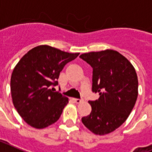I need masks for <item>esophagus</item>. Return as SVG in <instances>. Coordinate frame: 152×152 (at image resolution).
<instances>
[{
    "label": "esophagus",
    "mask_w": 152,
    "mask_h": 152,
    "mask_svg": "<svg viewBox=\"0 0 152 152\" xmlns=\"http://www.w3.org/2000/svg\"><path fill=\"white\" fill-rule=\"evenodd\" d=\"M74 101H75V103H76V104H80L81 102L83 101V99H74Z\"/></svg>",
    "instance_id": "obj_1"
}]
</instances>
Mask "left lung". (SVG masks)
<instances>
[{
  "mask_svg": "<svg viewBox=\"0 0 152 152\" xmlns=\"http://www.w3.org/2000/svg\"><path fill=\"white\" fill-rule=\"evenodd\" d=\"M80 58L92 68L93 92L99 99L89 100L91 112L81 119L96 135H106L120 127L129 116L138 96L137 74L127 58L107 49L84 53Z\"/></svg>",
  "mask_w": 152,
  "mask_h": 152,
  "instance_id": "left-lung-1",
  "label": "left lung"
}]
</instances>
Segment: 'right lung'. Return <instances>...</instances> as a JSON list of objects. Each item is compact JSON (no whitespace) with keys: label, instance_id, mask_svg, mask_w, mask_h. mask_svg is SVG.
I'll return each mask as SVG.
<instances>
[{"label":"right lung","instance_id":"add662e5","mask_svg":"<svg viewBox=\"0 0 152 152\" xmlns=\"http://www.w3.org/2000/svg\"><path fill=\"white\" fill-rule=\"evenodd\" d=\"M79 53H69L48 45L32 48L20 60L10 81L12 103L22 119L41 129L61 117L68 98L55 91L58 78L66 64Z\"/></svg>","mask_w":152,"mask_h":152}]
</instances>
